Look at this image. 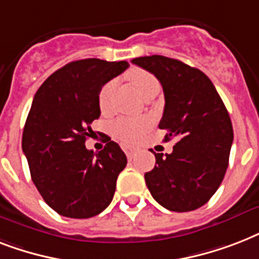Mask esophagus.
I'll return each mask as SVG.
<instances>
[{
  "label": "esophagus",
  "mask_w": 259,
  "mask_h": 259,
  "mask_svg": "<svg viewBox=\"0 0 259 259\" xmlns=\"http://www.w3.org/2000/svg\"><path fill=\"white\" fill-rule=\"evenodd\" d=\"M122 149H123V152L126 153V156L129 158H132L134 156V153H136V148L134 146H130V145H122Z\"/></svg>",
  "instance_id": "1"
}]
</instances>
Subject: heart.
I'll list each match as a JSON object with an SVG mask.
<instances>
[{"mask_svg": "<svg viewBox=\"0 0 259 259\" xmlns=\"http://www.w3.org/2000/svg\"><path fill=\"white\" fill-rule=\"evenodd\" d=\"M126 78L137 93L144 99L150 97H156L160 91V83L154 75L145 70H130L126 74ZM113 82H107L102 87L98 95V105L102 113H107L110 109V95L113 91ZM148 121L145 119H130V118H119L111 126V133L115 138L123 142H134L141 137V134L148 129Z\"/></svg>", "mask_w": 259, "mask_h": 259, "instance_id": "heart-1", "label": "heart"}]
</instances>
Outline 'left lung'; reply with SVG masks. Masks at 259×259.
<instances>
[{
	"instance_id": "8db88e82",
	"label": "left lung",
	"mask_w": 259,
	"mask_h": 259,
	"mask_svg": "<svg viewBox=\"0 0 259 259\" xmlns=\"http://www.w3.org/2000/svg\"><path fill=\"white\" fill-rule=\"evenodd\" d=\"M132 63L161 83L165 106L158 127L168 132L165 141L176 138L170 154L153 152L156 165L145 173L146 185L166 209L193 211L217 192L229 166L234 140L229 111L200 70L161 55Z\"/></svg>"
}]
</instances>
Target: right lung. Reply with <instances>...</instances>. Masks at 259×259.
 <instances>
[{"label": "right lung", "instance_id": "right-lung-1", "mask_svg": "<svg viewBox=\"0 0 259 259\" xmlns=\"http://www.w3.org/2000/svg\"><path fill=\"white\" fill-rule=\"evenodd\" d=\"M127 62L83 59L51 75L34 95L22 133V152L44 201L59 215L87 219L111 203L118 175L127 164L117 142L101 152L84 145L101 115L102 86L122 74Z\"/></svg>", "mask_w": 259, "mask_h": 259}]
</instances>
